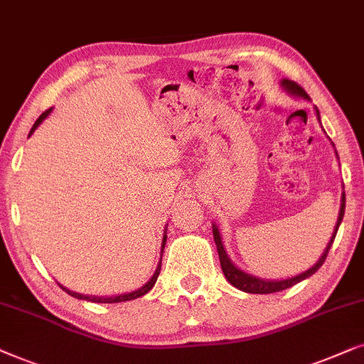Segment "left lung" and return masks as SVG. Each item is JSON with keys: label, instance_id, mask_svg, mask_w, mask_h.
I'll return each mask as SVG.
<instances>
[{"label": "left lung", "instance_id": "8db88e82", "mask_svg": "<svg viewBox=\"0 0 364 364\" xmlns=\"http://www.w3.org/2000/svg\"><path fill=\"white\" fill-rule=\"evenodd\" d=\"M279 86L284 91H287L289 96H293V98L304 100V101L311 100L308 96L306 91L301 88V86H298L296 83H294V81L287 80V77L279 81ZM314 109H316L318 121H319V123H321V119H319V111H318L316 106H314ZM333 146H334V144H333ZM336 156H338V154H336ZM345 203H346V196H345V193H343V195H341V206H340V213H338L336 226H334L333 235H331V238H329V243L326 246V250L323 251V255L319 256V259L309 269L303 271V273H299L296 276H291V278H284V279H264V278H258V276H253V274L246 273V271H243V269H240L238 266H236L230 259V256H228L226 250H225V245H223L220 230H218V225H216V223H213V238H215V243H216V248H218V255H220L221 269H223V273H225L226 279L230 281L232 287L241 289V291H245V293L269 294V293H276V291H283V289L291 288L293 284L299 283V281L309 278V276L314 274L319 268H321V264L324 263V259H326L328 251H329V248H331V245H333V241H334V236H336V232H338V228H340L341 221H343V216H345Z\"/></svg>", "mask_w": 364, "mask_h": 364}]
</instances>
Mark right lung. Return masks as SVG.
Wrapping results in <instances>:
<instances>
[{
  "label": "right lung",
  "mask_w": 364,
  "mask_h": 364,
  "mask_svg": "<svg viewBox=\"0 0 364 364\" xmlns=\"http://www.w3.org/2000/svg\"><path fill=\"white\" fill-rule=\"evenodd\" d=\"M51 111H53V108L46 109L45 113H43V114L40 116V118H38V119L35 121V124H33L30 134H28V138H30L31 134L35 133V129L38 128V126H40V124L43 123V121H45V119L48 118V116H50ZM164 245H166V230H164L163 243H161V258H163ZM161 258H159L158 266H156V271H154V274L151 276V278H149L148 283H144L141 288H138L136 291H132V293L114 294V296H90V294H81V293L71 291V289L65 288V287H63V284H60V283H58V284H60V288H63V291H66L68 294H70V296L77 298V299H86V301H91V303H121V301H129V299H136V298H139V296H143V294H146V293L149 291V289H151V288L154 287V283H156V279H158V276H159V271H161Z\"/></svg>",
  "instance_id": "add662e5"
}]
</instances>
